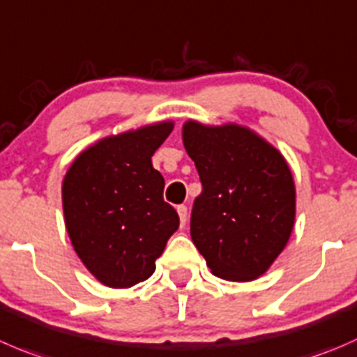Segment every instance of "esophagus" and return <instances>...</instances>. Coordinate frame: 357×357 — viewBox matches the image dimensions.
Instances as JSON below:
<instances>
[{"label":"esophagus","mask_w":357,"mask_h":357,"mask_svg":"<svg viewBox=\"0 0 357 357\" xmlns=\"http://www.w3.org/2000/svg\"><path fill=\"white\" fill-rule=\"evenodd\" d=\"M178 214H179V221H181V225H185L186 218H188V209H186V206H178Z\"/></svg>","instance_id":"1"}]
</instances>
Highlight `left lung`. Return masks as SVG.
Listing matches in <instances>:
<instances>
[{"instance_id": "obj_1", "label": "left lung", "mask_w": 357, "mask_h": 357, "mask_svg": "<svg viewBox=\"0 0 357 357\" xmlns=\"http://www.w3.org/2000/svg\"><path fill=\"white\" fill-rule=\"evenodd\" d=\"M183 144L202 181L190 220L193 244L218 278L258 279L286 248L295 225L296 192L288 162L237 123L214 127L188 120Z\"/></svg>"}]
</instances>
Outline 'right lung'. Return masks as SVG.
<instances>
[{"label":"right lung","instance_id":"right-lung-1","mask_svg":"<svg viewBox=\"0 0 357 357\" xmlns=\"http://www.w3.org/2000/svg\"><path fill=\"white\" fill-rule=\"evenodd\" d=\"M174 129L158 122L108 136L83 150L62 181L69 238L86 271L109 288H130L155 272L179 216L164 200L151 157Z\"/></svg>","mask_w":357,"mask_h":357}]
</instances>
